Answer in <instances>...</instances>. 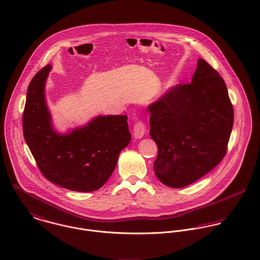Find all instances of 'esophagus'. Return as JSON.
Wrapping results in <instances>:
<instances>
[{
	"mask_svg": "<svg viewBox=\"0 0 260 260\" xmlns=\"http://www.w3.org/2000/svg\"><path fill=\"white\" fill-rule=\"evenodd\" d=\"M145 131H146V126L144 125L143 122L141 121H138L135 125H134V128H133V135L135 138L137 139H140L144 136L145 134Z\"/></svg>",
	"mask_w": 260,
	"mask_h": 260,
	"instance_id": "34e87169",
	"label": "esophagus"
}]
</instances>
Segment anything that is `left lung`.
I'll use <instances>...</instances> for the list:
<instances>
[{"label": "left lung", "instance_id": "8db88e82", "mask_svg": "<svg viewBox=\"0 0 260 260\" xmlns=\"http://www.w3.org/2000/svg\"><path fill=\"white\" fill-rule=\"evenodd\" d=\"M150 136L158 147L157 178L166 186L189 185L219 164L233 126V107L218 72L198 59L189 84L171 87L147 107Z\"/></svg>", "mask_w": 260, "mask_h": 260}]
</instances>
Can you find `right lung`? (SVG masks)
<instances>
[{
  "mask_svg": "<svg viewBox=\"0 0 260 260\" xmlns=\"http://www.w3.org/2000/svg\"><path fill=\"white\" fill-rule=\"evenodd\" d=\"M51 65L34 76L27 91L23 133L42 174L63 188L91 192L106 183L120 152L131 140L126 115L97 116L87 125L59 133L45 97Z\"/></svg>",
  "mask_w": 260,
  "mask_h": 260,
  "instance_id": "1",
  "label": "right lung"
}]
</instances>
